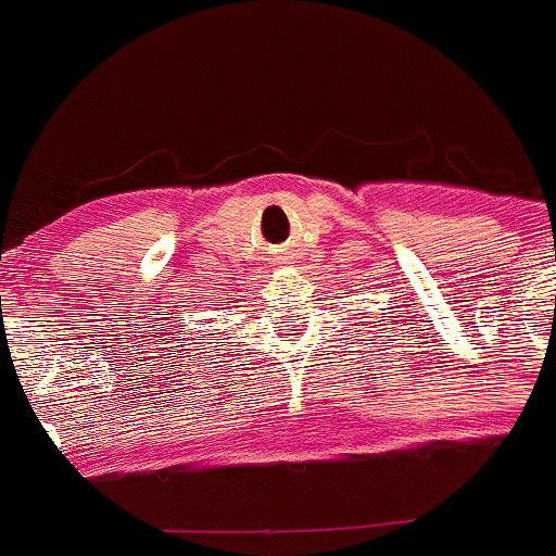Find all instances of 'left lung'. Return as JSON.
Returning a JSON list of instances; mask_svg holds the SVG:
<instances>
[{
    "label": "left lung",
    "instance_id": "obj_1",
    "mask_svg": "<svg viewBox=\"0 0 556 556\" xmlns=\"http://www.w3.org/2000/svg\"><path fill=\"white\" fill-rule=\"evenodd\" d=\"M376 327H378V324H376Z\"/></svg>",
    "mask_w": 556,
    "mask_h": 556
}]
</instances>
